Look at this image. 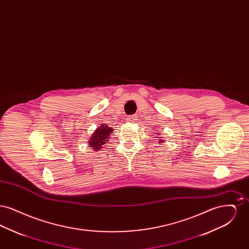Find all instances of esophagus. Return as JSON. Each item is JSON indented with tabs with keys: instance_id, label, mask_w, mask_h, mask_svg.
<instances>
[{
	"instance_id": "obj_1",
	"label": "esophagus",
	"mask_w": 249,
	"mask_h": 249,
	"mask_svg": "<svg viewBox=\"0 0 249 249\" xmlns=\"http://www.w3.org/2000/svg\"><path fill=\"white\" fill-rule=\"evenodd\" d=\"M135 119H136V116H130V117L127 119V121L130 122V123H133V122L135 121Z\"/></svg>"
}]
</instances>
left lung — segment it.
I'll list each match as a JSON object with an SVG mask.
<instances>
[{"instance_id": "8db88e82", "label": "left lung", "mask_w": 249, "mask_h": 249, "mask_svg": "<svg viewBox=\"0 0 249 249\" xmlns=\"http://www.w3.org/2000/svg\"><path fill=\"white\" fill-rule=\"evenodd\" d=\"M160 138H161V137H160ZM163 141H164V140H161V139H160V142H163Z\"/></svg>"}]
</instances>
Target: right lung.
I'll use <instances>...</instances> for the list:
<instances>
[{
	"mask_svg": "<svg viewBox=\"0 0 249 249\" xmlns=\"http://www.w3.org/2000/svg\"><path fill=\"white\" fill-rule=\"evenodd\" d=\"M114 129L108 127L107 124H100V126L91 134V137L89 140V147L94 151L101 150L106 144L108 143L110 135Z\"/></svg>",
	"mask_w": 249,
	"mask_h": 249,
	"instance_id": "add662e5",
	"label": "right lung"
}]
</instances>
